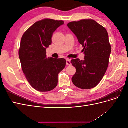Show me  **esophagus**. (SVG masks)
Returning a JSON list of instances; mask_svg holds the SVG:
<instances>
[{"label": "esophagus", "instance_id": "1", "mask_svg": "<svg viewBox=\"0 0 128 128\" xmlns=\"http://www.w3.org/2000/svg\"><path fill=\"white\" fill-rule=\"evenodd\" d=\"M67 65L68 66H70L71 65V62H70V59H67Z\"/></svg>", "mask_w": 128, "mask_h": 128}]
</instances>
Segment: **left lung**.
I'll use <instances>...</instances> for the list:
<instances>
[{"mask_svg":"<svg viewBox=\"0 0 128 128\" xmlns=\"http://www.w3.org/2000/svg\"><path fill=\"white\" fill-rule=\"evenodd\" d=\"M67 26L83 47L84 60L71 61L76 72L73 84L82 89H90L100 83L109 64L111 46L106 29L92 19L71 22Z\"/></svg>","mask_w":128,"mask_h":128,"instance_id":"obj_1","label":"left lung"}]
</instances>
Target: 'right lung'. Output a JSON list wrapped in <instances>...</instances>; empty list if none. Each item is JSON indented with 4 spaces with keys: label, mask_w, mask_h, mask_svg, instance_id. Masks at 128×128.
I'll return each instance as SVG.
<instances>
[{
    "label": "right lung",
    "mask_w": 128,
    "mask_h": 128,
    "mask_svg": "<svg viewBox=\"0 0 128 128\" xmlns=\"http://www.w3.org/2000/svg\"><path fill=\"white\" fill-rule=\"evenodd\" d=\"M63 21L45 18L37 21L23 34L19 58L27 80L38 91L48 92L58 85V76L64 68V58L46 57V48L52 43L53 33Z\"/></svg>",
    "instance_id": "1"
}]
</instances>
